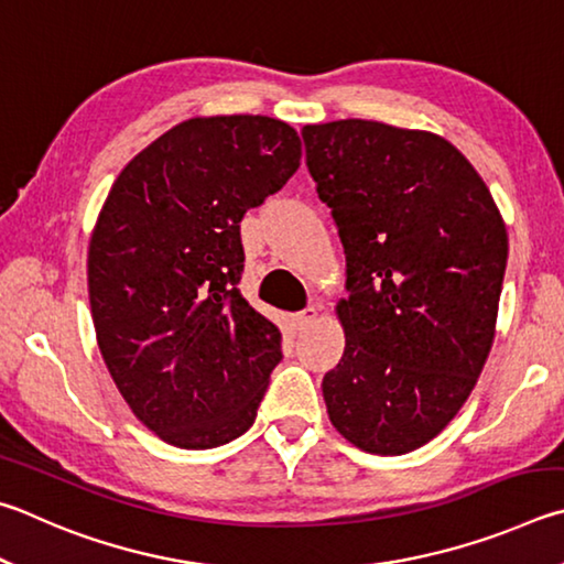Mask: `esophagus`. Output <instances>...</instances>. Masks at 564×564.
I'll return each mask as SVG.
<instances>
[{
    "instance_id": "esophagus-1",
    "label": "esophagus",
    "mask_w": 564,
    "mask_h": 564,
    "mask_svg": "<svg viewBox=\"0 0 564 564\" xmlns=\"http://www.w3.org/2000/svg\"><path fill=\"white\" fill-rule=\"evenodd\" d=\"M314 322H317V307H307V310H302L297 314H292V327L297 332L307 329L310 324H314Z\"/></svg>"
}]
</instances>
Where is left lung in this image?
Wrapping results in <instances>:
<instances>
[{
    "mask_svg": "<svg viewBox=\"0 0 564 564\" xmlns=\"http://www.w3.org/2000/svg\"><path fill=\"white\" fill-rule=\"evenodd\" d=\"M302 138L347 254V347L322 381L329 421L361 451L401 456L448 426L486 367L506 223L436 133L347 118Z\"/></svg>",
    "mask_w": 564,
    "mask_h": 564,
    "instance_id": "8db88e82",
    "label": "left lung"
}]
</instances>
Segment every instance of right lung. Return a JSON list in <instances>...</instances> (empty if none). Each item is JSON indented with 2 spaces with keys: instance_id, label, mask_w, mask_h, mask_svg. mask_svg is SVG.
<instances>
[{
  "instance_id": "right-lung-1",
  "label": "right lung",
  "mask_w": 564,
  "mask_h": 564,
  "mask_svg": "<svg viewBox=\"0 0 564 564\" xmlns=\"http://www.w3.org/2000/svg\"><path fill=\"white\" fill-rule=\"evenodd\" d=\"M292 126L191 118L116 177L88 245L101 357L128 406L177 448H215L252 426L282 334L237 290L240 220L300 167Z\"/></svg>"
}]
</instances>
